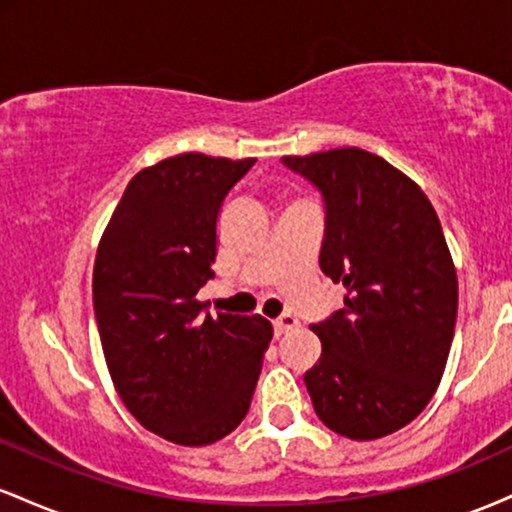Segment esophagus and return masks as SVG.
Segmentation results:
<instances>
[{
  "label": "esophagus",
  "mask_w": 512,
  "mask_h": 512,
  "mask_svg": "<svg viewBox=\"0 0 512 512\" xmlns=\"http://www.w3.org/2000/svg\"><path fill=\"white\" fill-rule=\"evenodd\" d=\"M296 325H298L296 315H291V313L279 315V317H276V320H274V334H276V337H279V334L293 330V327H296Z\"/></svg>",
  "instance_id": "1"
}]
</instances>
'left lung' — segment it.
Wrapping results in <instances>:
<instances>
[{
  "instance_id": "8db88e82",
  "label": "left lung",
  "mask_w": 512,
  "mask_h": 512,
  "mask_svg": "<svg viewBox=\"0 0 512 512\" xmlns=\"http://www.w3.org/2000/svg\"><path fill=\"white\" fill-rule=\"evenodd\" d=\"M325 202L320 269L344 308L310 325L322 356L305 370L315 414L351 440L414 421L443 378L457 317V274L421 187L370 151L284 156Z\"/></svg>"
}]
</instances>
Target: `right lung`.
I'll use <instances>...</instances> for the list:
<instances>
[{
	"label": "right lung",
	"instance_id": "add662e5",
	"mask_svg": "<svg viewBox=\"0 0 512 512\" xmlns=\"http://www.w3.org/2000/svg\"><path fill=\"white\" fill-rule=\"evenodd\" d=\"M255 158L180 154L129 180L98 245L93 310L110 378L134 419L178 445L221 440L248 414L272 325L211 317L216 219Z\"/></svg>",
	"mask_w": 512,
	"mask_h": 512
}]
</instances>
